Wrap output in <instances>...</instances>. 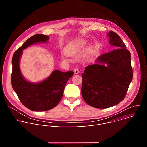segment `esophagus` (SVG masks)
<instances>
[{"instance_id":"esophagus-1","label":"esophagus","mask_w":147,"mask_h":147,"mask_svg":"<svg viewBox=\"0 0 147 147\" xmlns=\"http://www.w3.org/2000/svg\"><path fill=\"white\" fill-rule=\"evenodd\" d=\"M74 74H78V73H79V70H78V69L77 68L74 69Z\"/></svg>"}]
</instances>
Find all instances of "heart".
<instances>
[{
    "mask_svg": "<svg viewBox=\"0 0 147 147\" xmlns=\"http://www.w3.org/2000/svg\"><path fill=\"white\" fill-rule=\"evenodd\" d=\"M87 44V40L84 39H79L69 42L65 48V53L69 56H73L79 52ZM66 55L62 56L64 60H67Z\"/></svg>",
    "mask_w": 147,
    "mask_h": 147,
    "instance_id": "1",
    "label": "heart"
}]
</instances>
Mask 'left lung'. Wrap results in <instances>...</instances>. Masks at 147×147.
Returning a JSON list of instances; mask_svg holds the SVG:
<instances>
[{
	"label": "left lung",
	"instance_id": "1",
	"mask_svg": "<svg viewBox=\"0 0 147 147\" xmlns=\"http://www.w3.org/2000/svg\"><path fill=\"white\" fill-rule=\"evenodd\" d=\"M109 42L116 48L99 56L82 75V96L89 105L100 109L119 103L133 79L131 54L120 36L111 31Z\"/></svg>",
	"mask_w": 147,
	"mask_h": 147
}]
</instances>
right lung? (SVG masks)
Instances as JSON below:
<instances>
[{"label": "right lung", "mask_w": 147, "mask_h": 147, "mask_svg": "<svg viewBox=\"0 0 147 147\" xmlns=\"http://www.w3.org/2000/svg\"><path fill=\"white\" fill-rule=\"evenodd\" d=\"M49 36L36 34L28 39L14 53L12 58L11 84L20 102L29 109L42 112L50 110L59 103L65 87L73 71L62 72L55 70L50 76L39 82L27 81L21 73L20 60L23 51L31 45L46 43Z\"/></svg>", "instance_id": "right-lung-1"}]
</instances>
